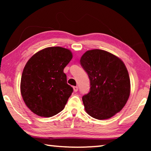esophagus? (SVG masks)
Instances as JSON below:
<instances>
[{
  "mask_svg": "<svg viewBox=\"0 0 151 151\" xmlns=\"http://www.w3.org/2000/svg\"><path fill=\"white\" fill-rule=\"evenodd\" d=\"M73 90H74V91H75V92H77L78 90V86H74V87H73Z\"/></svg>",
  "mask_w": 151,
  "mask_h": 151,
  "instance_id": "34e87169",
  "label": "esophagus"
}]
</instances>
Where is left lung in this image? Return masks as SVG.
<instances>
[{
    "instance_id": "left-lung-1",
    "label": "left lung",
    "mask_w": 151,
    "mask_h": 151,
    "mask_svg": "<svg viewBox=\"0 0 151 151\" xmlns=\"http://www.w3.org/2000/svg\"><path fill=\"white\" fill-rule=\"evenodd\" d=\"M80 63L91 84L89 93L82 98L86 112L94 119L103 120L121 111L131 92L129 73L124 63L100 49L86 51Z\"/></svg>"
}]
</instances>
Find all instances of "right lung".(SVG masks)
<instances>
[{"instance_id":"obj_1","label":"right lung","mask_w":151,"mask_h":151,"mask_svg":"<svg viewBox=\"0 0 151 151\" xmlns=\"http://www.w3.org/2000/svg\"><path fill=\"white\" fill-rule=\"evenodd\" d=\"M72 58L70 50L52 47L39 51L27 63L20 92L28 108L38 116H52L65 108L73 88L63 70Z\"/></svg>"}]
</instances>
